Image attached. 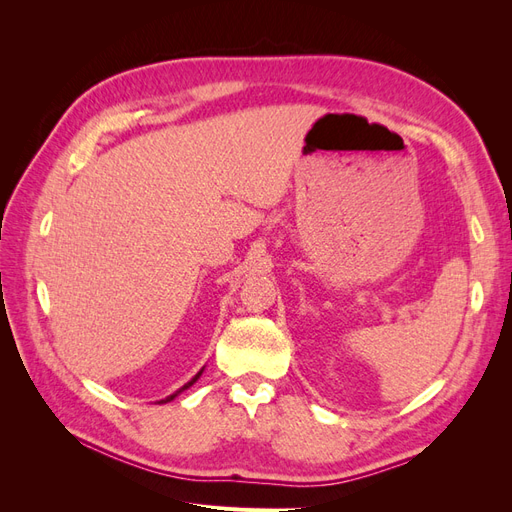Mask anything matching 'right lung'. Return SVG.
Returning <instances> with one entry per match:
<instances>
[{
	"label": "right lung",
	"mask_w": 512,
	"mask_h": 512,
	"mask_svg": "<svg viewBox=\"0 0 512 512\" xmlns=\"http://www.w3.org/2000/svg\"><path fill=\"white\" fill-rule=\"evenodd\" d=\"M200 374H203V371H198V374H196V376H194V378H192V380H190V382H188V384H185V386H181V389H179V391H177V393H173V395H170V397H166V399H162V401H160V404H166V401H170V399H175V397H177V395H179V393H181V391H185V389H190V386H192V384H194V382H196V380H198V378H200Z\"/></svg>",
	"instance_id": "right-lung-1"
}]
</instances>
